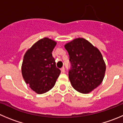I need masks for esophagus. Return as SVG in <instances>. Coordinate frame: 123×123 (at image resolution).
I'll return each mask as SVG.
<instances>
[{"label": "esophagus", "instance_id": "esophagus-1", "mask_svg": "<svg viewBox=\"0 0 123 123\" xmlns=\"http://www.w3.org/2000/svg\"><path fill=\"white\" fill-rule=\"evenodd\" d=\"M61 71H62V72H63V73H64V72H65V68H64V67L62 68H61Z\"/></svg>", "mask_w": 123, "mask_h": 123}]
</instances>
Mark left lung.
<instances>
[{
	"instance_id": "1",
	"label": "left lung",
	"mask_w": 123,
	"mask_h": 123,
	"mask_svg": "<svg viewBox=\"0 0 123 123\" xmlns=\"http://www.w3.org/2000/svg\"><path fill=\"white\" fill-rule=\"evenodd\" d=\"M65 48L69 55V78L72 87L82 93L92 92L105 77L106 64L102 54L83 38L73 40L66 43Z\"/></svg>"
}]
</instances>
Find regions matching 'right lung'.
Wrapping results in <instances>:
<instances>
[{
	"label": "right lung",
	"mask_w": 123,
	"mask_h": 123,
	"mask_svg": "<svg viewBox=\"0 0 123 123\" xmlns=\"http://www.w3.org/2000/svg\"><path fill=\"white\" fill-rule=\"evenodd\" d=\"M56 44V42L47 37L42 38L28 49L23 57V79L30 88L38 94L51 90L61 72L52 55Z\"/></svg>",
	"instance_id": "1"
}]
</instances>
